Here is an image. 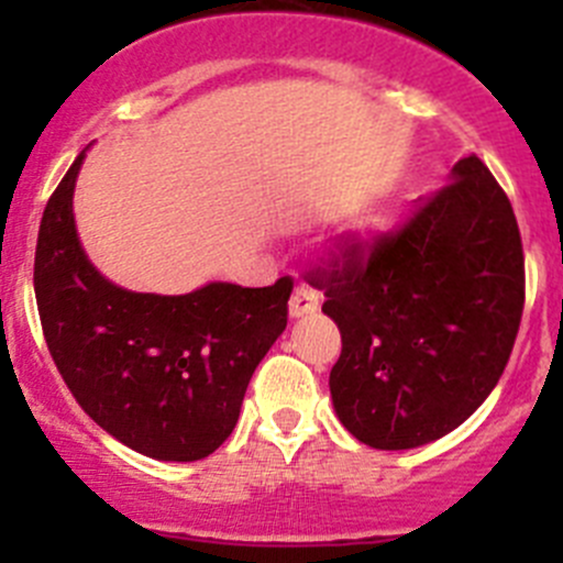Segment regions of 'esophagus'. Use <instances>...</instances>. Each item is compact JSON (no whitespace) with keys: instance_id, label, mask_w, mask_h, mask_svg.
I'll use <instances>...</instances> for the list:
<instances>
[{"instance_id":"1","label":"esophagus","mask_w":563,"mask_h":563,"mask_svg":"<svg viewBox=\"0 0 563 563\" xmlns=\"http://www.w3.org/2000/svg\"><path fill=\"white\" fill-rule=\"evenodd\" d=\"M318 308H321L318 294L310 286H305V283H299V286L294 288L291 299H288V313H291V318H302L316 313Z\"/></svg>"}]
</instances>
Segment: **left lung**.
Returning <instances> with one entry per match:
<instances>
[{"mask_svg":"<svg viewBox=\"0 0 563 563\" xmlns=\"http://www.w3.org/2000/svg\"><path fill=\"white\" fill-rule=\"evenodd\" d=\"M310 283L343 338L329 373L343 428L373 450L424 446L485 402L512 354L526 299L512 203L465 155L400 231Z\"/></svg>","mask_w":563,"mask_h":563,"instance_id":"1","label":"left lung"}]
</instances>
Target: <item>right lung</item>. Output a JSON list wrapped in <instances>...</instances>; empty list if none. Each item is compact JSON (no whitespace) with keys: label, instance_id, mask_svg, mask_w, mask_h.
<instances>
[{"label":"right lung","instance_id":"add662e5","mask_svg":"<svg viewBox=\"0 0 563 563\" xmlns=\"http://www.w3.org/2000/svg\"><path fill=\"white\" fill-rule=\"evenodd\" d=\"M87 150L45 203L35 297L45 343L78 406L155 460L209 457L234 430L253 371L288 323L291 277L141 294L111 283L78 240L73 192Z\"/></svg>","mask_w":563,"mask_h":563}]
</instances>
